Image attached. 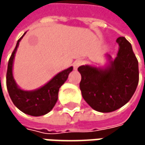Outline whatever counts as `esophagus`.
<instances>
[{"label": "esophagus", "mask_w": 145, "mask_h": 145, "mask_svg": "<svg viewBox=\"0 0 145 145\" xmlns=\"http://www.w3.org/2000/svg\"><path fill=\"white\" fill-rule=\"evenodd\" d=\"M81 65H82V61L78 59V60H75V61L73 63V67H74V70H77V69H78V67H79V66H80Z\"/></svg>", "instance_id": "obj_1"}]
</instances>
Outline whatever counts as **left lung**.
Returning a JSON list of instances; mask_svg holds the SVG:
<instances>
[{
  "instance_id": "8db88e82",
  "label": "left lung",
  "mask_w": 145,
  "mask_h": 145,
  "mask_svg": "<svg viewBox=\"0 0 145 145\" xmlns=\"http://www.w3.org/2000/svg\"><path fill=\"white\" fill-rule=\"evenodd\" d=\"M117 57L106 54L107 63L103 67L81 65L80 89L84 100L94 110L111 112L122 107L133 97L138 83V63L132 45L119 37Z\"/></svg>"
}]
</instances>
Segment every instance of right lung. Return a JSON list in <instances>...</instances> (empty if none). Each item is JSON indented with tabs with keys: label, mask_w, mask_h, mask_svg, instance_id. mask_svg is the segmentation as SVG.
Returning a JSON list of instances; mask_svg holds the SVG:
<instances>
[{
	"label": "right lung",
	"mask_w": 145,
	"mask_h": 145,
	"mask_svg": "<svg viewBox=\"0 0 145 145\" xmlns=\"http://www.w3.org/2000/svg\"><path fill=\"white\" fill-rule=\"evenodd\" d=\"M25 33L18 39L16 48L8 61L7 72V87L14 105L22 112L34 117L43 116L49 112L58 100L59 90L66 81L69 74L73 71L70 67L54 75L44 86L33 91L21 89L13 77V62L18 45Z\"/></svg>",
	"instance_id": "obj_1"
}]
</instances>
